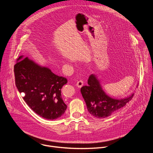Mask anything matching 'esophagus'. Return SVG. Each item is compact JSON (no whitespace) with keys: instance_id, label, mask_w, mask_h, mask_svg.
Instances as JSON below:
<instances>
[{"instance_id":"esophagus-1","label":"esophagus","mask_w":153,"mask_h":153,"mask_svg":"<svg viewBox=\"0 0 153 153\" xmlns=\"http://www.w3.org/2000/svg\"><path fill=\"white\" fill-rule=\"evenodd\" d=\"M83 82L82 80H79L76 83V86L78 87V88H81V87L83 86Z\"/></svg>"}]
</instances>
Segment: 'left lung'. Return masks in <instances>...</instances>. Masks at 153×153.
Here are the masks:
<instances>
[{
  "mask_svg": "<svg viewBox=\"0 0 153 153\" xmlns=\"http://www.w3.org/2000/svg\"><path fill=\"white\" fill-rule=\"evenodd\" d=\"M88 84L82 87L80 92L88 112L97 118H105L111 116L126 105L134 96L133 93L120 99L110 97L103 90L100 80L95 74L90 76Z\"/></svg>",
  "mask_w": 153,
  "mask_h": 153,
  "instance_id": "1",
  "label": "left lung"
}]
</instances>
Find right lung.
Masks as SVG:
<instances>
[{
    "label": "right lung",
    "instance_id": "obj_1",
    "mask_svg": "<svg viewBox=\"0 0 153 153\" xmlns=\"http://www.w3.org/2000/svg\"><path fill=\"white\" fill-rule=\"evenodd\" d=\"M15 82L19 93L31 110L47 120L60 117L67 106L62 99L61 89L67 79L54 74L28 57L20 56L14 65Z\"/></svg>",
    "mask_w": 153,
    "mask_h": 153
}]
</instances>
